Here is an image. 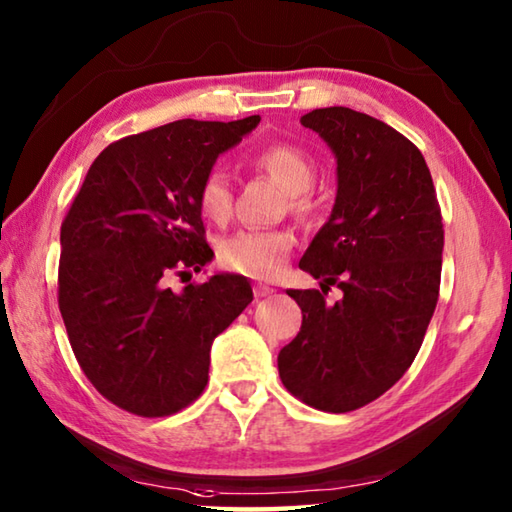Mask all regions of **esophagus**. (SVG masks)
<instances>
[{
    "mask_svg": "<svg viewBox=\"0 0 512 512\" xmlns=\"http://www.w3.org/2000/svg\"><path fill=\"white\" fill-rule=\"evenodd\" d=\"M273 293H275V288L266 286V284H255V295L257 297H268V295H273Z\"/></svg>",
    "mask_w": 512,
    "mask_h": 512,
    "instance_id": "obj_1",
    "label": "esophagus"
}]
</instances>
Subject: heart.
Returning <instances> with one entry per match:
<instances>
[{"label": "heart", "mask_w": 512, "mask_h": 512, "mask_svg": "<svg viewBox=\"0 0 512 512\" xmlns=\"http://www.w3.org/2000/svg\"><path fill=\"white\" fill-rule=\"evenodd\" d=\"M255 165L277 181L288 192V208L295 215H309L313 210L306 192L315 183V163L306 152L295 145H268L255 154ZM199 208L203 217L226 221L232 212V188L228 176L212 170L199 188ZM295 237L288 230L244 228L226 237L219 246L221 264L230 271L255 280H273L282 271Z\"/></svg>", "instance_id": "heart-1"}]
</instances>
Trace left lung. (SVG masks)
Segmentation results:
<instances>
[{
	"label": "left lung",
	"mask_w": 512,
	"mask_h": 512,
	"mask_svg": "<svg viewBox=\"0 0 512 512\" xmlns=\"http://www.w3.org/2000/svg\"><path fill=\"white\" fill-rule=\"evenodd\" d=\"M300 123L336 156L338 192L300 259L322 293L288 291L302 327L277 369L302 403L340 414L383 396L421 349L439 300L441 208L423 154L383 120L324 107ZM333 283L343 300L327 305Z\"/></svg>",
	"instance_id": "8db88e82"
}]
</instances>
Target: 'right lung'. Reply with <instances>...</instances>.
<instances>
[{"label":"right lung","instance_id":"1","mask_svg":"<svg viewBox=\"0 0 512 512\" xmlns=\"http://www.w3.org/2000/svg\"><path fill=\"white\" fill-rule=\"evenodd\" d=\"M174 120L120 138L91 163L60 230L58 304L85 376L138 416L183 410L208 383L215 338L253 302L244 275L172 291L212 262L201 181L259 125Z\"/></svg>","mask_w":512,"mask_h":512}]
</instances>
